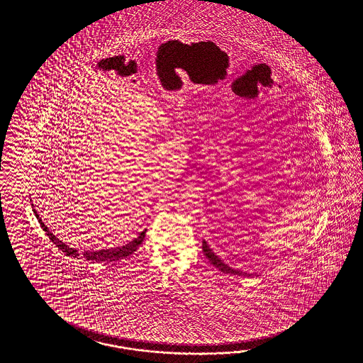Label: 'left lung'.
<instances>
[{
    "mask_svg": "<svg viewBox=\"0 0 363 363\" xmlns=\"http://www.w3.org/2000/svg\"><path fill=\"white\" fill-rule=\"evenodd\" d=\"M202 250H203V254L206 255V258L209 259L210 264H213V266H216V267H218L222 273H229V274H238V275H245V277H250V274H247V273H243V272H238V270H235V269H231L229 264H223L222 261H220V258L214 254V252L210 249L209 246H208V243L206 241L202 242Z\"/></svg>",
    "mask_w": 363,
    "mask_h": 363,
    "instance_id": "8db88e82",
    "label": "left lung"
}]
</instances>
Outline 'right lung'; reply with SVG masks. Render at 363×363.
<instances>
[{
  "label": "right lung",
  "mask_w": 363,
  "mask_h": 363,
  "mask_svg": "<svg viewBox=\"0 0 363 363\" xmlns=\"http://www.w3.org/2000/svg\"><path fill=\"white\" fill-rule=\"evenodd\" d=\"M32 208H34L33 203H32ZM33 211L35 217H37V220L40 222V225H41V228L46 233V235L52 240V242L55 243L60 250H62V253H65L69 257H78L79 255L77 249H73V247L67 246L64 242L60 241L55 234L48 229V226H45V223L40 218L37 210L33 209ZM145 233H146V230H143L137 238H134L133 241L123 245L121 247L102 249V250H96V252H84L82 257L86 258L88 261H93V262H116V261H121L123 258H128L129 255H132L138 249V246L143 243V238H145Z\"/></svg>",
  "instance_id": "1"
}]
</instances>
